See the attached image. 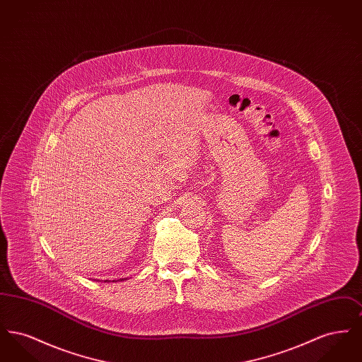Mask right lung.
<instances>
[{
	"mask_svg": "<svg viewBox=\"0 0 362 362\" xmlns=\"http://www.w3.org/2000/svg\"><path fill=\"white\" fill-rule=\"evenodd\" d=\"M104 282H105V281H104Z\"/></svg>",
	"mask_w": 362,
	"mask_h": 362,
	"instance_id": "1",
	"label": "right lung"
}]
</instances>
